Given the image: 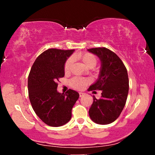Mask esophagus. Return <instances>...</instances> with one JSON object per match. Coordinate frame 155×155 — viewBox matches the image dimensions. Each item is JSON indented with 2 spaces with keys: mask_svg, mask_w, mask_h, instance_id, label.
<instances>
[{
  "mask_svg": "<svg viewBox=\"0 0 155 155\" xmlns=\"http://www.w3.org/2000/svg\"><path fill=\"white\" fill-rule=\"evenodd\" d=\"M79 94H80V97H81L83 96V95H84V93H82V92H80V93H79Z\"/></svg>",
  "mask_w": 155,
  "mask_h": 155,
  "instance_id": "1",
  "label": "esophagus"
}]
</instances>
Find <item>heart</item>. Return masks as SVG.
<instances>
[{
  "instance_id": "heart-1",
  "label": "heart",
  "mask_w": 155,
  "mask_h": 155,
  "mask_svg": "<svg viewBox=\"0 0 155 155\" xmlns=\"http://www.w3.org/2000/svg\"><path fill=\"white\" fill-rule=\"evenodd\" d=\"M76 57L79 58L82 61V63H83L84 66L88 68H92L94 67L97 65V57L94 54H90V53H84V54H78L76 56ZM72 63H73V58H69L65 61L64 65L65 73H68L70 71ZM89 82H90V80L86 79V78L75 77L72 78L70 83H71V85L73 87L81 90V89H83Z\"/></svg>"
}]
</instances>
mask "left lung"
I'll return each instance as SVG.
<instances>
[{
  "label": "left lung",
  "mask_w": 155,
  "mask_h": 155,
  "mask_svg": "<svg viewBox=\"0 0 155 155\" xmlns=\"http://www.w3.org/2000/svg\"><path fill=\"white\" fill-rule=\"evenodd\" d=\"M87 51L98 56L101 63L98 79L88 91H102L100 99L93 96L89 115L97 124H111L118 118L126 104L129 90L128 72L119 57L111 50L99 47Z\"/></svg>",
  "instance_id": "8db88e82"
}]
</instances>
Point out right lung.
Instances as JSON below:
<instances>
[{"instance_id": "add662e5", "label": "right lung", "mask_w": 155, "mask_h": 155, "mask_svg": "<svg viewBox=\"0 0 155 155\" xmlns=\"http://www.w3.org/2000/svg\"><path fill=\"white\" fill-rule=\"evenodd\" d=\"M74 51L49 48L37 57L29 73L28 92L31 107L40 119L49 126L67 124L79 98L78 92L71 89L65 94L57 91V81L64 77L65 63Z\"/></svg>"}]
</instances>
